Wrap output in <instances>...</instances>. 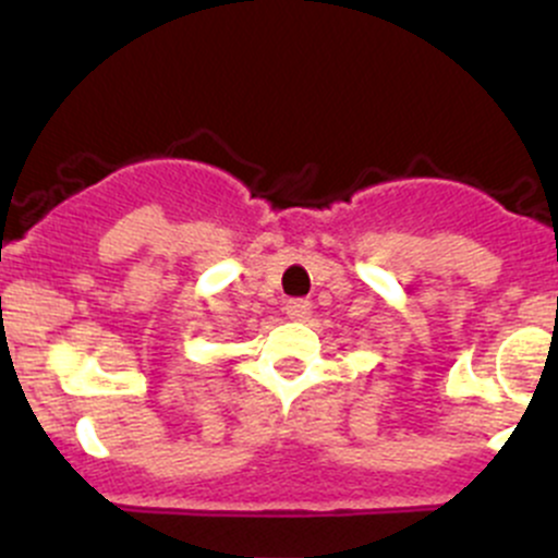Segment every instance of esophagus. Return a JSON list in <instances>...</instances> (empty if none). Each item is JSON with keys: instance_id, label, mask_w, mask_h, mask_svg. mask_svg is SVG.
Instances as JSON below:
<instances>
[{"instance_id": "obj_1", "label": "esophagus", "mask_w": 558, "mask_h": 558, "mask_svg": "<svg viewBox=\"0 0 558 558\" xmlns=\"http://www.w3.org/2000/svg\"><path fill=\"white\" fill-rule=\"evenodd\" d=\"M286 315H289L291 320H305L307 315H311V311H313V305L307 300H289L286 302Z\"/></svg>"}]
</instances>
